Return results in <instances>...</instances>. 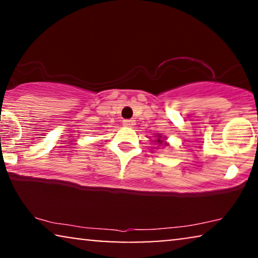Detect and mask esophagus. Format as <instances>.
Wrapping results in <instances>:
<instances>
[{
	"instance_id": "34e87169",
	"label": "esophagus",
	"mask_w": 258,
	"mask_h": 258,
	"mask_svg": "<svg viewBox=\"0 0 258 258\" xmlns=\"http://www.w3.org/2000/svg\"><path fill=\"white\" fill-rule=\"evenodd\" d=\"M123 125H125V126H133V125H135V119H124V121H123Z\"/></svg>"
}]
</instances>
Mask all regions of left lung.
<instances>
[{"label": "left lung", "instance_id": "1", "mask_svg": "<svg viewBox=\"0 0 258 258\" xmlns=\"http://www.w3.org/2000/svg\"><path fill=\"white\" fill-rule=\"evenodd\" d=\"M157 135V140H156V143H158V146L162 143H164V146L167 144V142H164V139H162V135H158V134H156Z\"/></svg>", "mask_w": 258, "mask_h": 258}]
</instances>
